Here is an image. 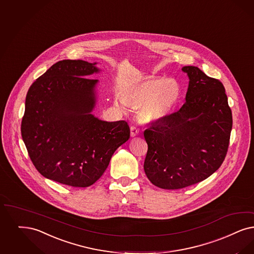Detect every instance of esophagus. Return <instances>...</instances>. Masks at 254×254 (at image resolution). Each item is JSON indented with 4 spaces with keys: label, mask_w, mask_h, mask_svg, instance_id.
<instances>
[{
    "label": "esophagus",
    "mask_w": 254,
    "mask_h": 254,
    "mask_svg": "<svg viewBox=\"0 0 254 254\" xmlns=\"http://www.w3.org/2000/svg\"><path fill=\"white\" fill-rule=\"evenodd\" d=\"M139 132H140V129L136 126H132L131 127H130V135H131V137L137 136L139 134Z\"/></svg>",
    "instance_id": "esophagus-1"
}]
</instances>
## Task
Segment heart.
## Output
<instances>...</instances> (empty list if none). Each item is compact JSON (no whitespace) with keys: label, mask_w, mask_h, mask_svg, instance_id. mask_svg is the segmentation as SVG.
<instances>
[{"label":"heart","mask_w":254,"mask_h":254,"mask_svg":"<svg viewBox=\"0 0 254 254\" xmlns=\"http://www.w3.org/2000/svg\"><path fill=\"white\" fill-rule=\"evenodd\" d=\"M181 90L173 79L151 77L133 85L123 92V100L137 109V116L142 122L161 121L166 118L180 99ZM118 106L123 101L116 100Z\"/></svg>","instance_id":"heart-1"}]
</instances>
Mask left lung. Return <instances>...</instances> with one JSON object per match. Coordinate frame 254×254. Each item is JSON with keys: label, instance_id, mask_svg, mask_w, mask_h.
I'll return each mask as SVG.
<instances>
[{"label": "left lung", "instance_id": "1", "mask_svg": "<svg viewBox=\"0 0 254 254\" xmlns=\"http://www.w3.org/2000/svg\"><path fill=\"white\" fill-rule=\"evenodd\" d=\"M183 71L190 79L185 104L143 132L145 175L167 190L200 183L215 172L228 152L233 127L223 84L194 66Z\"/></svg>", "mask_w": 254, "mask_h": 254}]
</instances>
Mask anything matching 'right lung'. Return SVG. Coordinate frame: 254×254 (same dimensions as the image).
<instances>
[{"instance_id": "right-lung-1", "label": "right lung", "mask_w": 254, "mask_h": 254, "mask_svg": "<svg viewBox=\"0 0 254 254\" xmlns=\"http://www.w3.org/2000/svg\"><path fill=\"white\" fill-rule=\"evenodd\" d=\"M94 64L64 60L51 66L27 91L20 126L36 169L72 187L97 182L130 136L126 121L106 122L91 114L97 80L88 76L98 71Z\"/></svg>"}]
</instances>
